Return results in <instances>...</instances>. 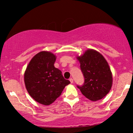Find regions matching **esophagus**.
<instances>
[{
  "mask_svg": "<svg viewBox=\"0 0 133 133\" xmlns=\"http://www.w3.org/2000/svg\"><path fill=\"white\" fill-rule=\"evenodd\" d=\"M69 80H70V82L71 83H73V78H70Z\"/></svg>",
  "mask_w": 133,
  "mask_h": 133,
  "instance_id": "esophagus-1",
  "label": "esophagus"
}]
</instances>
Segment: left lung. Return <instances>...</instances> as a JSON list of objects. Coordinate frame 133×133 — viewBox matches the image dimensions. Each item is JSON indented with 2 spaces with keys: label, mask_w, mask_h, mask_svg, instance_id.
I'll use <instances>...</instances> for the list:
<instances>
[{
  "label": "left lung",
  "mask_w": 133,
  "mask_h": 133,
  "mask_svg": "<svg viewBox=\"0 0 133 133\" xmlns=\"http://www.w3.org/2000/svg\"><path fill=\"white\" fill-rule=\"evenodd\" d=\"M80 69L84 78L82 85H77L85 97L91 101L103 98L111 88L112 77L109 64L100 53L89 49L80 57Z\"/></svg>",
  "instance_id": "1"
}]
</instances>
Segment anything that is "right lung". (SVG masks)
I'll return each instance as SVG.
<instances>
[{
    "instance_id": "1",
    "label": "right lung",
    "mask_w": 133,
    "mask_h": 133,
    "mask_svg": "<svg viewBox=\"0 0 133 133\" xmlns=\"http://www.w3.org/2000/svg\"><path fill=\"white\" fill-rule=\"evenodd\" d=\"M56 56L43 51L33 57L24 73L26 88L37 102L50 105L59 97L66 85L70 83L54 64Z\"/></svg>"
}]
</instances>
